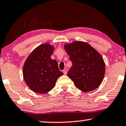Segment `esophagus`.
<instances>
[{"label":"esophagus","mask_w":126,"mask_h":126,"mask_svg":"<svg viewBox=\"0 0 126 126\" xmlns=\"http://www.w3.org/2000/svg\"><path fill=\"white\" fill-rule=\"evenodd\" d=\"M67 71H68V70L67 69V68H64V69L63 70V73H64V74L66 75L67 73Z\"/></svg>","instance_id":"34e87169"}]
</instances>
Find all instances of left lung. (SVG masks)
Returning <instances> with one entry per match:
<instances>
[{
	"label": "left lung",
	"mask_w": 126,
	"mask_h": 126,
	"mask_svg": "<svg viewBox=\"0 0 126 126\" xmlns=\"http://www.w3.org/2000/svg\"><path fill=\"white\" fill-rule=\"evenodd\" d=\"M64 47L73 64L67 75L75 87L84 92L98 88L103 82L105 70L101 55L86 42L74 41L65 44Z\"/></svg>",
	"instance_id": "1"
}]
</instances>
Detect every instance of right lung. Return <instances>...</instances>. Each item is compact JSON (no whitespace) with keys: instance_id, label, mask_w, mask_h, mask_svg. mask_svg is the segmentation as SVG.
<instances>
[{"instance_id":"1","label":"right lung","mask_w":126,"mask_h":126,"mask_svg":"<svg viewBox=\"0 0 126 126\" xmlns=\"http://www.w3.org/2000/svg\"><path fill=\"white\" fill-rule=\"evenodd\" d=\"M54 48L43 44L32 52L23 67V78L26 85L35 93L45 94L54 88L59 77L63 74L58 62L51 58Z\"/></svg>"}]
</instances>
